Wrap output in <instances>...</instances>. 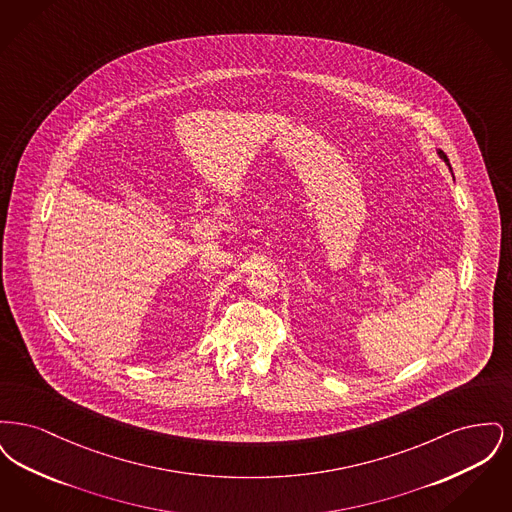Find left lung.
<instances>
[{
	"mask_svg": "<svg viewBox=\"0 0 512 512\" xmlns=\"http://www.w3.org/2000/svg\"><path fill=\"white\" fill-rule=\"evenodd\" d=\"M438 157L443 161V163H445V165H447V167H449V171L453 174V169H451V165H449V159H447V155H445L441 149H438Z\"/></svg>",
	"mask_w": 512,
	"mask_h": 512,
	"instance_id": "1",
	"label": "left lung"
}]
</instances>
